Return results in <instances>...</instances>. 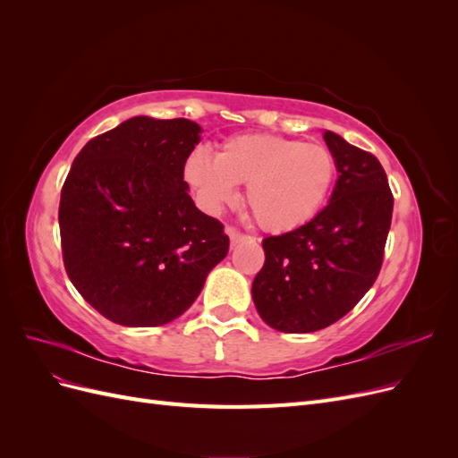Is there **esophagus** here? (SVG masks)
I'll return each instance as SVG.
<instances>
[{"label":"esophagus","mask_w":458,"mask_h":458,"mask_svg":"<svg viewBox=\"0 0 458 458\" xmlns=\"http://www.w3.org/2000/svg\"><path fill=\"white\" fill-rule=\"evenodd\" d=\"M227 234H229V239H231V244H239V242H242L246 239H250V237H248V234H244V233H241L237 229H233V227L227 229Z\"/></svg>","instance_id":"1"}]
</instances>
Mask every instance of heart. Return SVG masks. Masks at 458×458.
<instances>
[{
	"label": "heart",
	"instance_id": "b5f03b06",
	"mask_svg": "<svg viewBox=\"0 0 458 458\" xmlns=\"http://www.w3.org/2000/svg\"><path fill=\"white\" fill-rule=\"evenodd\" d=\"M183 177L212 214L237 200V185H246L244 202L256 224L269 233H288L306 225L327 202L336 179V158L318 143L242 133L221 143L216 158L192 150Z\"/></svg>",
	"mask_w": 458,
	"mask_h": 458
}]
</instances>
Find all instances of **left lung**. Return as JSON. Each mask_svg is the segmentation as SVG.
<instances>
[{"label": "left lung", "mask_w": 458, "mask_h": 458, "mask_svg": "<svg viewBox=\"0 0 458 458\" xmlns=\"http://www.w3.org/2000/svg\"><path fill=\"white\" fill-rule=\"evenodd\" d=\"M338 182L306 225L261 241L266 261L252 283L259 317L301 335L350 313L377 281L392 225L394 195L378 158L325 131Z\"/></svg>", "instance_id": "1"}]
</instances>
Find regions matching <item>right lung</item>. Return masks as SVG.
<instances>
[{
    "label": "right lung",
    "mask_w": 458,
    "mask_h": 458,
    "mask_svg": "<svg viewBox=\"0 0 458 458\" xmlns=\"http://www.w3.org/2000/svg\"><path fill=\"white\" fill-rule=\"evenodd\" d=\"M200 126L135 116L78 152L61 191L63 261L108 321L160 327L185 313L229 252L224 224L189 197L183 164Z\"/></svg>",
    "instance_id": "add662e5"
}]
</instances>
